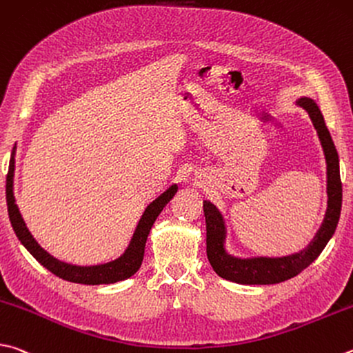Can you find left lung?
Wrapping results in <instances>:
<instances>
[{"mask_svg":"<svg viewBox=\"0 0 353 353\" xmlns=\"http://www.w3.org/2000/svg\"><path fill=\"white\" fill-rule=\"evenodd\" d=\"M296 103L309 112L313 126L321 140L325 162H327V211L321 228L313 241L299 253H294L284 258H253L239 259L230 256L223 242H225V225H223L222 214L213 203L203 201L205 222H207V256L213 270L221 278L233 281L245 285H265L278 284L283 281L296 276L304 268L315 261L327 242L335 233L339 214H341L343 202V185L339 177V159L335 145L330 137V132L325 126L321 111L312 99H299Z\"/></svg>","mask_w":353,"mask_h":353,"instance_id":"left-lung-1","label":"left lung"}]
</instances>
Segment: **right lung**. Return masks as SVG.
Returning a JSON list of instances; mask_svg holds the SVG:
<instances>
[{
  "instance_id": "right-lung-1",
  "label": "right lung",
  "mask_w": 353,
  "mask_h": 353,
  "mask_svg": "<svg viewBox=\"0 0 353 353\" xmlns=\"http://www.w3.org/2000/svg\"><path fill=\"white\" fill-rule=\"evenodd\" d=\"M14 171H15V148L12 151L10 163L8 177H6V201H8V211H9V219L17 238L21 241L23 245L28 248V252L34 256V258L40 262L43 267H46L50 273H54L55 276H59L69 283L77 284H86V285H99V284H114L117 281H123L126 278L132 276L136 273L140 265H142L143 254H145V243L148 239L150 230L152 223L156 222L157 216L163 207L168 203L172 196L176 194L177 185H171V187L163 191L156 201H152L148 207H146L143 216L140 217L137 223L136 232L132 234V239L130 245L125 250V253L120 256L119 259L108 262V264L101 265H92V267H80L66 264L55 259L54 256H50L46 250L40 247L34 236L26 227V223L21 217L20 210H18L14 197Z\"/></svg>"
}]
</instances>
